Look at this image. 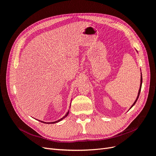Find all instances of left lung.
<instances>
[{
	"instance_id": "obj_1",
	"label": "left lung",
	"mask_w": 156,
	"mask_h": 156,
	"mask_svg": "<svg viewBox=\"0 0 156 156\" xmlns=\"http://www.w3.org/2000/svg\"><path fill=\"white\" fill-rule=\"evenodd\" d=\"M142 83H143V77H142V73H141V75H140V88H139V92H138V95H137V97H136V100L135 101V102L133 103V104L131 105V107H130V108L133 107L135 104V103L136 102V101H137V100H138V98H139V94H140V90H141V87H142ZM129 108V109H130Z\"/></svg>"
}]
</instances>
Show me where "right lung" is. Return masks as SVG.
Masks as SVG:
<instances>
[{
  "label": "right lung",
  "mask_w": 156,
  "mask_h": 156,
  "mask_svg": "<svg viewBox=\"0 0 156 156\" xmlns=\"http://www.w3.org/2000/svg\"><path fill=\"white\" fill-rule=\"evenodd\" d=\"M70 105H71V104H70ZM68 114H69V111H68V112L66 113V114L65 115V116H64L62 118V119H60V120H57V121H55V122H43V121H41V122H43V123H46V124H55V123H56V122H58L61 121L62 120H63L64 119H65V118L68 115Z\"/></svg>",
  "instance_id": "add662e5"
}]
</instances>
